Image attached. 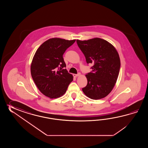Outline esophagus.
I'll use <instances>...</instances> for the list:
<instances>
[{
	"instance_id": "esophagus-1",
	"label": "esophagus",
	"mask_w": 148,
	"mask_h": 148,
	"mask_svg": "<svg viewBox=\"0 0 148 148\" xmlns=\"http://www.w3.org/2000/svg\"><path fill=\"white\" fill-rule=\"evenodd\" d=\"M80 75V73H79L78 74H73V77H78V76Z\"/></svg>"
}]
</instances>
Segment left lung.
<instances>
[{"mask_svg": "<svg viewBox=\"0 0 148 148\" xmlns=\"http://www.w3.org/2000/svg\"><path fill=\"white\" fill-rule=\"evenodd\" d=\"M87 63H92V71L86 75L87 85L82 91L92 99L107 96L113 90L120 72L119 54L113 45L101 38L77 40Z\"/></svg>", "mask_w": 148, "mask_h": 148, "instance_id": "obj_1", "label": "left lung"}]
</instances>
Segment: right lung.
Wrapping results in <instances>:
<instances>
[{
  "mask_svg": "<svg viewBox=\"0 0 148 148\" xmlns=\"http://www.w3.org/2000/svg\"><path fill=\"white\" fill-rule=\"evenodd\" d=\"M75 40L52 38L45 41L36 51L31 65L32 78L38 90L51 99L63 96L73 76L65 68L63 54Z\"/></svg>",
  "mask_w": 148,
  "mask_h": 148,
  "instance_id": "right-lung-1",
  "label": "right lung"
}]
</instances>
